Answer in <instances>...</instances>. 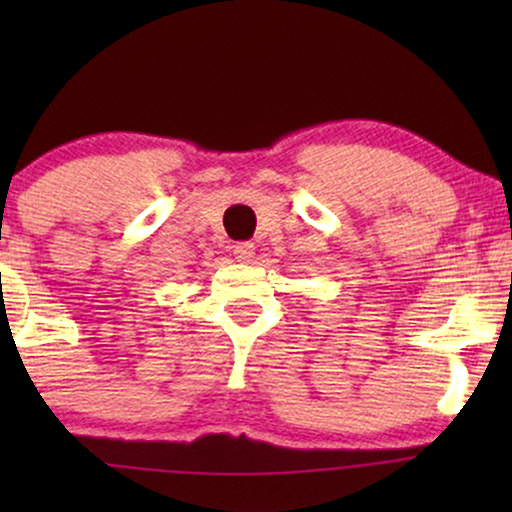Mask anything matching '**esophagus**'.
Here are the masks:
<instances>
[{
    "label": "esophagus",
    "instance_id": "obj_1",
    "mask_svg": "<svg viewBox=\"0 0 512 512\" xmlns=\"http://www.w3.org/2000/svg\"><path fill=\"white\" fill-rule=\"evenodd\" d=\"M233 254H235L237 261L247 263L256 256V247L251 242H240V244H235V247H233Z\"/></svg>",
    "mask_w": 512,
    "mask_h": 512
}]
</instances>
